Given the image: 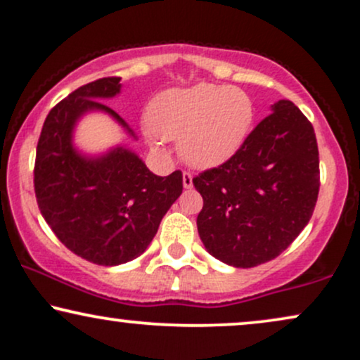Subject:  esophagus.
<instances>
[{
    "label": "esophagus",
    "mask_w": 360,
    "mask_h": 360,
    "mask_svg": "<svg viewBox=\"0 0 360 360\" xmlns=\"http://www.w3.org/2000/svg\"><path fill=\"white\" fill-rule=\"evenodd\" d=\"M184 187L185 188L193 187V175L190 172H184Z\"/></svg>",
    "instance_id": "34e87169"
}]
</instances>
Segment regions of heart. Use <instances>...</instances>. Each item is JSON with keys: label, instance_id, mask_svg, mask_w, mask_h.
<instances>
[{"label": "heart", "instance_id": "b5f03b06", "mask_svg": "<svg viewBox=\"0 0 360 360\" xmlns=\"http://www.w3.org/2000/svg\"><path fill=\"white\" fill-rule=\"evenodd\" d=\"M146 122L153 135L179 140L185 162L210 168L227 162L245 141L254 123V105L242 90L203 83L158 95Z\"/></svg>", "mask_w": 360, "mask_h": 360}]
</instances>
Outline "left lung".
Segmentation results:
<instances>
[{
	"mask_svg": "<svg viewBox=\"0 0 360 360\" xmlns=\"http://www.w3.org/2000/svg\"><path fill=\"white\" fill-rule=\"evenodd\" d=\"M227 162L193 176L197 227L215 259L250 269L299 237L316 208L321 170L312 123L290 100L274 105Z\"/></svg>",
	"mask_w": 360,
	"mask_h": 360,
	"instance_id": "1",
	"label": "left lung"
}]
</instances>
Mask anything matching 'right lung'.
Wrapping results in <instances>:
<instances>
[{
    "label": "right lung",
    "mask_w": 360,
    "mask_h": 360,
    "mask_svg": "<svg viewBox=\"0 0 360 360\" xmlns=\"http://www.w3.org/2000/svg\"><path fill=\"white\" fill-rule=\"evenodd\" d=\"M120 79H95L53 106L33 170L39 212L53 233L73 254L98 265L125 264L143 254L184 190L180 170L157 176L125 148L101 158H83L73 150V125L88 110H103L127 127L100 101L117 95Z\"/></svg>",
    "instance_id": "add662e5"
}]
</instances>
